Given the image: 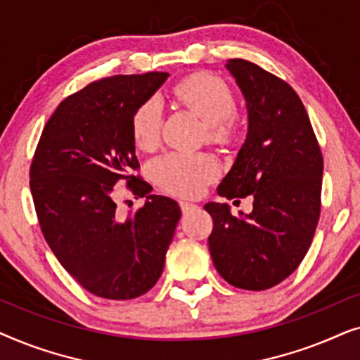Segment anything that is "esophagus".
Instances as JSON below:
<instances>
[{"label":"esophagus","instance_id":"obj_1","mask_svg":"<svg viewBox=\"0 0 360 360\" xmlns=\"http://www.w3.org/2000/svg\"><path fill=\"white\" fill-rule=\"evenodd\" d=\"M180 208L184 213H190V211H193L195 208H198L195 203H191V201H180Z\"/></svg>","mask_w":360,"mask_h":360}]
</instances>
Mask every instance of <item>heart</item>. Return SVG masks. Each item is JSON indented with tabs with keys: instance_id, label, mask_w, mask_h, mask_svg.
<instances>
[{
	"instance_id": "1",
	"label": "heart",
	"mask_w": 360,
	"mask_h": 360,
	"mask_svg": "<svg viewBox=\"0 0 360 360\" xmlns=\"http://www.w3.org/2000/svg\"><path fill=\"white\" fill-rule=\"evenodd\" d=\"M179 100L205 121L206 137L216 144H228L239 134L236 98L219 77L208 72L191 73L174 86ZM162 132V106L155 98H147L131 117V134L142 150L159 144ZM218 174V162L205 152H170L152 162L150 176L162 190L180 196H195Z\"/></svg>"
}]
</instances>
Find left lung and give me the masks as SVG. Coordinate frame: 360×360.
I'll return each instance as SVG.
<instances>
[{"label": "left lung", "instance_id": "left-lung-1", "mask_svg": "<svg viewBox=\"0 0 360 360\" xmlns=\"http://www.w3.org/2000/svg\"><path fill=\"white\" fill-rule=\"evenodd\" d=\"M228 70L248 101L249 132L218 195L252 196L236 218L226 203H206L216 270L243 290H267L292 275L307 255L321 213L323 154L308 112L287 82L244 58Z\"/></svg>", "mask_w": 360, "mask_h": 360}]
</instances>
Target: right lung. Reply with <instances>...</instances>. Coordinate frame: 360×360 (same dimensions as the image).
<instances>
[{"mask_svg":"<svg viewBox=\"0 0 360 360\" xmlns=\"http://www.w3.org/2000/svg\"><path fill=\"white\" fill-rule=\"evenodd\" d=\"M167 75L88 83L58 105L34 152L29 185L44 238L62 267L96 297L131 300L149 292L180 219L179 203L160 195L122 218L115 195L120 181L141 198L152 190L137 174L131 117Z\"/></svg>","mask_w":360,"mask_h":360,"instance_id":"add662e5","label":"right lung"}]
</instances>
